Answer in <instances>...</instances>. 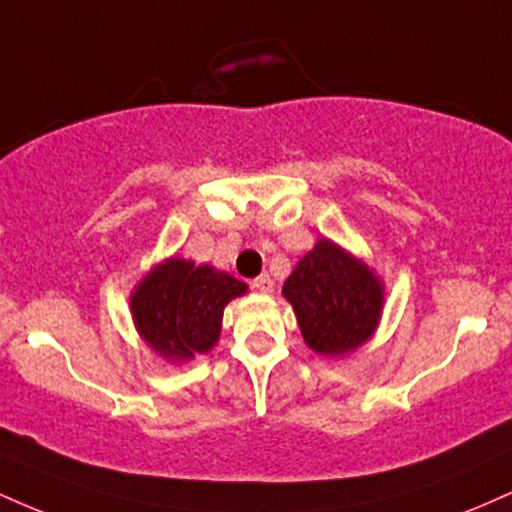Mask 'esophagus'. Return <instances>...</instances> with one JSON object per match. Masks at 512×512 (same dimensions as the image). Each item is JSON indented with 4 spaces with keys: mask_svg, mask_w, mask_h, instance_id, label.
<instances>
[{
    "mask_svg": "<svg viewBox=\"0 0 512 512\" xmlns=\"http://www.w3.org/2000/svg\"><path fill=\"white\" fill-rule=\"evenodd\" d=\"M252 289L262 291V293H272L274 289V281L269 279V274H260L257 279H252Z\"/></svg>",
    "mask_w": 512,
    "mask_h": 512,
    "instance_id": "34e87169",
    "label": "esophagus"
}]
</instances>
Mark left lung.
<instances>
[{"mask_svg": "<svg viewBox=\"0 0 512 512\" xmlns=\"http://www.w3.org/2000/svg\"><path fill=\"white\" fill-rule=\"evenodd\" d=\"M284 298L293 305L305 344L334 358L373 337L385 291L366 262L320 238L284 281Z\"/></svg>", "mask_w": 512, "mask_h": 512, "instance_id": "left-lung-1", "label": "left lung"}]
</instances>
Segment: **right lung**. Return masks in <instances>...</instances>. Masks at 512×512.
Returning <instances> with one entry per match:
<instances>
[{"label": "right lung", "instance_id": "add662e5", "mask_svg": "<svg viewBox=\"0 0 512 512\" xmlns=\"http://www.w3.org/2000/svg\"><path fill=\"white\" fill-rule=\"evenodd\" d=\"M248 284L211 264L168 257L134 286L129 296L137 332L158 356L182 363L219 342L223 308Z\"/></svg>", "mask_w": 512, "mask_h": 512}]
</instances>
